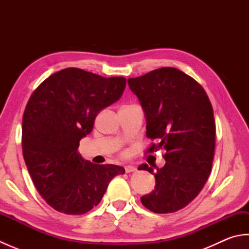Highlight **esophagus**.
<instances>
[{"instance_id": "obj_1", "label": "esophagus", "mask_w": 249, "mask_h": 249, "mask_svg": "<svg viewBox=\"0 0 249 249\" xmlns=\"http://www.w3.org/2000/svg\"><path fill=\"white\" fill-rule=\"evenodd\" d=\"M136 170H137V169H136V167H135V166H131V165L125 166V171H126V173L134 172V171H136Z\"/></svg>"}]
</instances>
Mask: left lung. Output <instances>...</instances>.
Listing matches in <instances>:
<instances>
[{
  "label": "left lung",
  "instance_id": "left-lung-1",
  "mask_svg": "<svg viewBox=\"0 0 249 249\" xmlns=\"http://www.w3.org/2000/svg\"><path fill=\"white\" fill-rule=\"evenodd\" d=\"M146 121V136L156 139L147 152L166 150L156 171L146 163L139 170L154 174L156 184L141 202L154 213H173L197 197L208 181L215 150L213 108L203 88L178 68L162 67L129 78Z\"/></svg>",
  "mask_w": 249,
  "mask_h": 249
}]
</instances>
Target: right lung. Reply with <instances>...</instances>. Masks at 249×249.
<instances>
[{
    "label": "right lung",
    "mask_w": 249,
    "mask_h": 249,
    "mask_svg": "<svg viewBox=\"0 0 249 249\" xmlns=\"http://www.w3.org/2000/svg\"><path fill=\"white\" fill-rule=\"evenodd\" d=\"M125 87L124 77L65 68L31 95L22 119L24 161L39 195L59 212H89L100 202L111 179L125 173L123 167L95 165L78 153L96 115L119 100Z\"/></svg>",
    "instance_id": "add662e5"
}]
</instances>
